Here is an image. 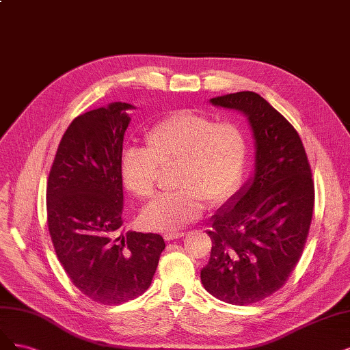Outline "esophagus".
Here are the masks:
<instances>
[{"mask_svg": "<svg viewBox=\"0 0 350 350\" xmlns=\"http://www.w3.org/2000/svg\"><path fill=\"white\" fill-rule=\"evenodd\" d=\"M185 232L183 231H167L164 234V240L165 241H172V240H177L180 237H183Z\"/></svg>", "mask_w": 350, "mask_h": 350, "instance_id": "1", "label": "esophagus"}]
</instances>
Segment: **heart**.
Segmentation results:
<instances>
[{
    "label": "heart",
    "mask_w": 350,
    "mask_h": 350,
    "mask_svg": "<svg viewBox=\"0 0 350 350\" xmlns=\"http://www.w3.org/2000/svg\"><path fill=\"white\" fill-rule=\"evenodd\" d=\"M249 137L239 122L180 110L146 132L145 150L128 148L120 159L125 187L139 199L157 190L160 170L177 167V191L155 198L142 211L146 228L173 231L198 219L209 206L231 199L243 183Z\"/></svg>",
    "instance_id": "1"
}]
</instances>
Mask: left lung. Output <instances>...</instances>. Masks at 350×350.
<instances>
[{"instance_id":"obj_1","label":"left lung","mask_w":350,"mask_h":350,"mask_svg":"<svg viewBox=\"0 0 350 350\" xmlns=\"http://www.w3.org/2000/svg\"><path fill=\"white\" fill-rule=\"evenodd\" d=\"M211 103L249 118L256 174L212 218L211 257L200 279L215 298L250 306L284 286L299 262L312 219V173L298 132L260 94L240 92Z\"/></svg>"}]
</instances>
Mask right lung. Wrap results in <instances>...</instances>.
Listing matches in <instances>:
<instances>
[{
    "instance_id": "right-lung-1",
    "label": "right lung",
    "mask_w": 350,
    "mask_h": 350,
    "mask_svg": "<svg viewBox=\"0 0 350 350\" xmlns=\"http://www.w3.org/2000/svg\"><path fill=\"white\" fill-rule=\"evenodd\" d=\"M128 103L77 116L56 150L46 185L48 228L56 257L85 297L119 306L150 288L165 243L123 225L120 159Z\"/></svg>"
}]
</instances>
